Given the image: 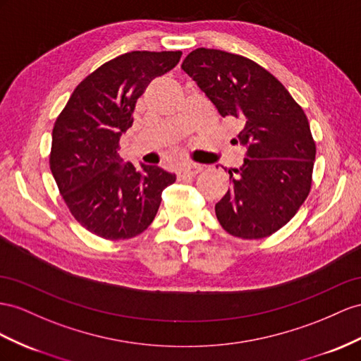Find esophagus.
I'll return each instance as SVG.
<instances>
[{
    "label": "esophagus",
    "instance_id": "1",
    "mask_svg": "<svg viewBox=\"0 0 361 361\" xmlns=\"http://www.w3.org/2000/svg\"><path fill=\"white\" fill-rule=\"evenodd\" d=\"M202 171V166L198 163H186L183 164V168L180 169V177H184V175H197Z\"/></svg>",
    "mask_w": 361,
    "mask_h": 361
}]
</instances>
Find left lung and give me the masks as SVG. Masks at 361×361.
Masks as SVG:
<instances>
[{
	"label": "left lung",
	"mask_w": 361,
	"mask_h": 361,
	"mask_svg": "<svg viewBox=\"0 0 361 361\" xmlns=\"http://www.w3.org/2000/svg\"><path fill=\"white\" fill-rule=\"evenodd\" d=\"M181 70L221 116L244 125L238 135L247 146L244 164L228 171L232 186L215 206L221 227L243 239L276 233L311 190L316 142L307 114L270 71L241 54L201 47Z\"/></svg>",
	"instance_id": "1"
}]
</instances>
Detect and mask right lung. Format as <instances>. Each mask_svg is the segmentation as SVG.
Here are the masks:
<instances>
[{
	"label": "right lung",
	"mask_w": 361,
	"mask_h": 361,
	"mask_svg": "<svg viewBox=\"0 0 361 361\" xmlns=\"http://www.w3.org/2000/svg\"><path fill=\"white\" fill-rule=\"evenodd\" d=\"M181 51H131L105 62L73 91L51 134L50 169L78 223L109 241L151 226L175 175L159 166L137 171L118 155L120 135L149 82L177 66Z\"/></svg>",
	"instance_id": "1"
}]
</instances>
